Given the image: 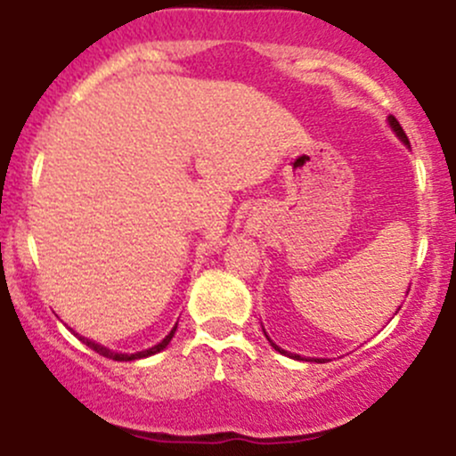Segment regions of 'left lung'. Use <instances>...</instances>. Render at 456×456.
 I'll return each mask as SVG.
<instances>
[{
  "label": "left lung",
  "instance_id": "8db88e82",
  "mask_svg": "<svg viewBox=\"0 0 456 456\" xmlns=\"http://www.w3.org/2000/svg\"><path fill=\"white\" fill-rule=\"evenodd\" d=\"M388 123H391V126H393V131H395V134H397V135H400V138H402V142L411 144V142H408V135H406V134H403L402 125H400V123H397V118H395V116H388ZM267 340H270V338H267ZM270 345H272V346H274V349H276V351H279V354H285V355H289V358H297V360H300V355H297V354H288V351H283V349H281V346H276V345H274V342H272V340H270ZM318 362H321V360H318Z\"/></svg>",
  "mask_w": 456,
  "mask_h": 456
}]
</instances>
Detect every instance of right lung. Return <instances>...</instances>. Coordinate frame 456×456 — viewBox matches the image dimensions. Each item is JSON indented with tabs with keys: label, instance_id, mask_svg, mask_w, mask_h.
Wrapping results in <instances>:
<instances>
[{
	"label": "right lung",
	"instance_id": "1",
	"mask_svg": "<svg viewBox=\"0 0 456 456\" xmlns=\"http://www.w3.org/2000/svg\"><path fill=\"white\" fill-rule=\"evenodd\" d=\"M175 330H177V325L173 327L171 330V333H168L167 338H164L162 342H159V345H156V346H151V349H147V351H138V354H131V355H126V354H114V351H110V349H105V346H101V345H96V342H92V340H87V338H83V336H78V333H74V336H78L81 338L83 342H86V345L89 346V349H94L96 351L98 355H102V358H110V360H118V362H129V360H138V358H147V355H153V354H158V351H162L164 346L168 345V342H171V338H173V333H175Z\"/></svg>",
	"mask_w": 456,
	"mask_h": 456
}]
</instances>
